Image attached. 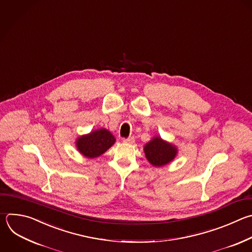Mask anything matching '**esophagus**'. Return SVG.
Masks as SVG:
<instances>
[{"label":"esophagus","instance_id":"esophagus-1","mask_svg":"<svg viewBox=\"0 0 252 252\" xmlns=\"http://www.w3.org/2000/svg\"><path fill=\"white\" fill-rule=\"evenodd\" d=\"M134 141H135V139H134V137H132V136L124 139V142H125V143H127V144H132V143H134Z\"/></svg>","mask_w":252,"mask_h":252}]
</instances>
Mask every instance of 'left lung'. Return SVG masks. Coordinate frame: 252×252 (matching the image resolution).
Listing matches in <instances>:
<instances>
[{"label":"left lung","instance_id":"obj_1","mask_svg":"<svg viewBox=\"0 0 252 252\" xmlns=\"http://www.w3.org/2000/svg\"><path fill=\"white\" fill-rule=\"evenodd\" d=\"M143 151L146 159L151 165L161 167L175 159L178 153V148L173 143L156 135L144 145Z\"/></svg>","mask_w":252,"mask_h":252}]
</instances>
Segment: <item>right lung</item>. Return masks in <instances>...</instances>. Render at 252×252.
<instances>
[{
	"instance_id": "right-lung-1",
	"label": "right lung",
	"mask_w": 252,
	"mask_h": 252,
	"mask_svg": "<svg viewBox=\"0 0 252 252\" xmlns=\"http://www.w3.org/2000/svg\"><path fill=\"white\" fill-rule=\"evenodd\" d=\"M115 142L116 138L113 133L104 127L80 135L75 141L77 150L84 157L90 159L104 154Z\"/></svg>"
}]
</instances>
